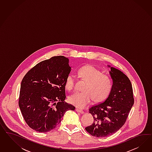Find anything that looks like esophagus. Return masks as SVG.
I'll return each instance as SVG.
<instances>
[{
  "label": "esophagus",
  "instance_id": "34e87169",
  "mask_svg": "<svg viewBox=\"0 0 152 152\" xmlns=\"http://www.w3.org/2000/svg\"><path fill=\"white\" fill-rule=\"evenodd\" d=\"M76 111L77 112H78V113H81V114H83V113H84V111L82 110H81V109H77V108H76Z\"/></svg>",
  "mask_w": 152,
  "mask_h": 152
}]
</instances>
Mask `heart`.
Masks as SVG:
<instances>
[{
    "label": "heart",
    "mask_w": 152,
    "mask_h": 152,
    "mask_svg": "<svg viewBox=\"0 0 152 152\" xmlns=\"http://www.w3.org/2000/svg\"><path fill=\"white\" fill-rule=\"evenodd\" d=\"M79 77L86 81L83 91L76 92L69 97V102L79 108H84L90 104L92 99L95 102L106 99L110 94L113 87L111 78L104 75L100 69L91 65H86L78 69ZM75 77L69 74L66 80L65 88L69 90H73Z\"/></svg>",
    "instance_id": "heart-1"
}]
</instances>
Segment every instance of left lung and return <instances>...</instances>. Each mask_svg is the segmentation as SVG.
<instances>
[{"label":"left lung","instance_id":"1","mask_svg":"<svg viewBox=\"0 0 152 152\" xmlns=\"http://www.w3.org/2000/svg\"><path fill=\"white\" fill-rule=\"evenodd\" d=\"M108 67L113 80L111 91L105 101L89 109L94 121L85 128L88 133L97 138L106 137L119 130L124 124L134 102L129 78L119 69Z\"/></svg>","mask_w":152,"mask_h":152}]
</instances>
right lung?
Returning a JSON list of instances; mask_svg holds the SVG:
<instances>
[{
    "label": "right lung",
    "mask_w": 152,
    "mask_h": 152,
    "mask_svg": "<svg viewBox=\"0 0 152 152\" xmlns=\"http://www.w3.org/2000/svg\"><path fill=\"white\" fill-rule=\"evenodd\" d=\"M63 56L43 61L30 69L20 85L19 106L32 129L46 133L60 124L64 113L75 107L66 102L65 82L71 71Z\"/></svg>",
    "instance_id": "obj_1"
}]
</instances>
